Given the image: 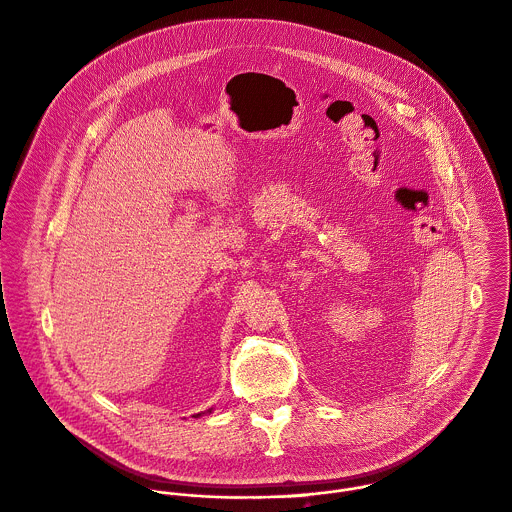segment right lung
Masks as SVG:
<instances>
[{"label":"right lung","mask_w":512,"mask_h":512,"mask_svg":"<svg viewBox=\"0 0 512 512\" xmlns=\"http://www.w3.org/2000/svg\"><path fill=\"white\" fill-rule=\"evenodd\" d=\"M210 411H212V409H208V413H210ZM200 415H202V413H198V415H196V417H200Z\"/></svg>","instance_id":"add662e5"}]
</instances>
